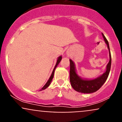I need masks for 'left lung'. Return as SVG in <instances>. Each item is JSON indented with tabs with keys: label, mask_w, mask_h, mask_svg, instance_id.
I'll use <instances>...</instances> for the list:
<instances>
[{
	"label": "left lung",
	"mask_w": 122,
	"mask_h": 122,
	"mask_svg": "<svg viewBox=\"0 0 122 122\" xmlns=\"http://www.w3.org/2000/svg\"><path fill=\"white\" fill-rule=\"evenodd\" d=\"M104 40L107 43L110 53V61L107 66V70L101 76L92 80H84L78 76L76 73L75 64L71 60L70 61V82L72 88L76 91L84 93H91L97 91L107 80L111 69V55L108 42L104 34L102 33Z\"/></svg>",
	"instance_id": "obj_1"
}]
</instances>
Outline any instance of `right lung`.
<instances>
[{
    "mask_svg": "<svg viewBox=\"0 0 122 122\" xmlns=\"http://www.w3.org/2000/svg\"><path fill=\"white\" fill-rule=\"evenodd\" d=\"M61 59H62V57H61V56H60V57H58V60H57V61L56 65L55 67H54V69H53V72H52V73H51V76L50 77L49 79V80L47 81L46 83V84L44 86H43V87L41 88V91H42V90H43V89H46V88H47V87H48L49 86V85L50 84V82H51V80H52V79H53V76H54V71H55V69H56V67L57 66V65H58V64H59L60 61H61Z\"/></svg>",
    "mask_w": 122,
    "mask_h": 122,
    "instance_id": "obj_1",
    "label": "right lung"
}]
</instances>
